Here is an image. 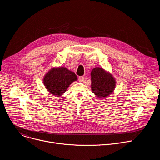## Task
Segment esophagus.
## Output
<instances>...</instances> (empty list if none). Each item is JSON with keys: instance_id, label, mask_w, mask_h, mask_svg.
<instances>
[{"instance_id": "esophagus-1", "label": "esophagus", "mask_w": 160, "mask_h": 160, "mask_svg": "<svg viewBox=\"0 0 160 160\" xmlns=\"http://www.w3.org/2000/svg\"><path fill=\"white\" fill-rule=\"evenodd\" d=\"M83 79H84V78H83V77H82V76H80V77H78V81H79L80 82H82L83 81Z\"/></svg>"}]
</instances>
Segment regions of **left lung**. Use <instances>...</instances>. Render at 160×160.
<instances>
[{"mask_svg": "<svg viewBox=\"0 0 160 160\" xmlns=\"http://www.w3.org/2000/svg\"><path fill=\"white\" fill-rule=\"evenodd\" d=\"M91 90L96 98L102 99L111 95L116 87V80L103 68L96 67L90 73Z\"/></svg>", "mask_w": 160, "mask_h": 160, "instance_id": "left-lung-1", "label": "left lung"}]
</instances>
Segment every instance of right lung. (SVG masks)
I'll use <instances>...</instances> for the list:
<instances>
[{
  "label": "right lung",
  "mask_w": 160,
  "mask_h": 160,
  "mask_svg": "<svg viewBox=\"0 0 160 160\" xmlns=\"http://www.w3.org/2000/svg\"><path fill=\"white\" fill-rule=\"evenodd\" d=\"M77 76L65 67H54L44 75L43 85L50 94L61 97L68 87L77 81Z\"/></svg>",
  "instance_id": "1"
}]
</instances>
